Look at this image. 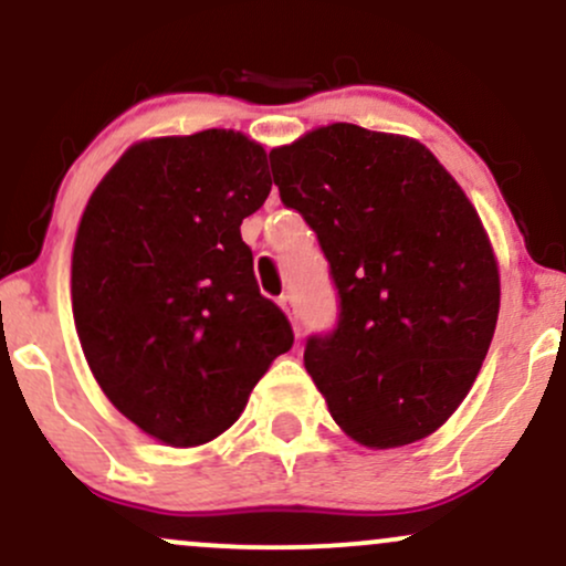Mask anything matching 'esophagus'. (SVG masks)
<instances>
[{
    "instance_id": "1",
    "label": "esophagus",
    "mask_w": 566,
    "mask_h": 566,
    "mask_svg": "<svg viewBox=\"0 0 566 566\" xmlns=\"http://www.w3.org/2000/svg\"><path fill=\"white\" fill-rule=\"evenodd\" d=\"M279 305H282L284 314L290 316V322H292V327H295V333H301V324H297V303H295V297L282 295V297H279Z\"/></svg>"
}]
</instances>
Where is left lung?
<instances>
[{
    "instance_id": "1",
    "label": "left lung",
    "mask_w": 566,
    "mask_h": 566,
    "mask_svg": "<svg viewBox=\"0 0 566 566\" xmlns=\"http://www.w3.org/2000/svg\"><path fill=\"white\" fill-rule=\"evenodd\" d=\"M269 159L337 290L335 327L303 350L335 423L375 450L428 437L471 391L495 335L497 263L476 210L401 135L340 122Z\"/></svg>"
}]
</instances>
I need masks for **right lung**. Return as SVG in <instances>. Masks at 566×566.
<instances>
[{"label":"right lung","mask_w":566,"mask_h":566,"mask_svg":"<svg viewBox=\"0 0 566 566\" xmlns=\"http://www.w3.org/2000/svg\"><path fill=\"white\" fill-rule=\"evenodd\" d=\"M269 191L263 146L205 129L133 146L87 201L71 261L82 350L112 405L165 444L220 437L295 340L239 231Z\"/></svg>","instance_id":"1"}]
</instances>
